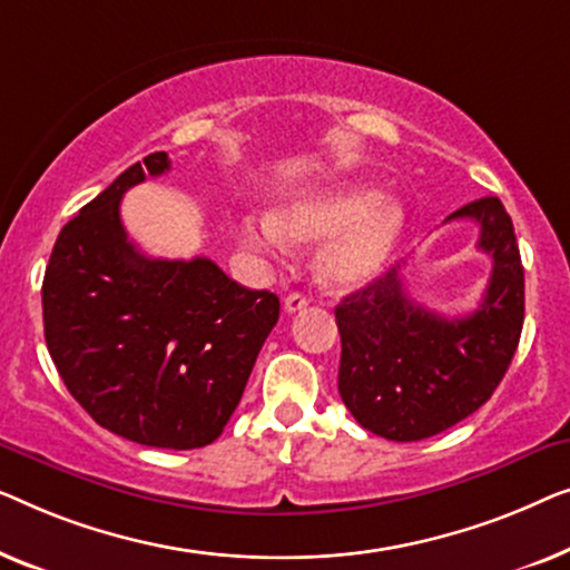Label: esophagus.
Instances as JSON below:
<instances>
[{
  "label": "esophagus",
  "instance_id": "1",
  "mask_svg": "<svg viewBox=\"0 0 570 570\" xmlns=\"http://www.w3.org/2000/svg\"><path fill=\"white\" fill-rule=\"evenodd\" d=\"M307 296L304 294H299V292H294V294H288L286 296V302H284V309L288 312V315H294V312H302L304 307H307Z\"/></svg>",
  "mask_w": 570,
  "mask_h": 570
}]
</instances>
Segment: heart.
I'll return each instance as SVG.
<instances>
[{
  "instance_id": "1",
  "label": "heart",
  "mask_w": 570,
  "mask_h": 570,
  "mask_svg": "<svg viewBox=\"0 0 570 570\" xmlns=\"http://www.w3.org/2000/svg\"><path fill=\"white\" fill-rule=\"evenodd\" d=\"M403 227V206L364 186L325 188L294 198L276 214H245L237 222L245 245L274 255L286 253L288 243L327 239L317 255V276L333 288L372 282L395 253Z\"/></svg>"
}]
</instances>
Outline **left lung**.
<instances>
[{
	"label": "left lung",
	"mask_w": 570,
	"mask_h": 570,
	"mask_svg": "<svg viewBox=\"0 0 570 570\" xmlns=\"http://www.w3.org/2000/svg\"><path fill=\"white\" fill-rule=\"evenodd\" d=\"M452 219L478 222V247L493 258L483 302L442 317L405 292L397 266L335 307L338 392L351 415L390 442H421L475 413L514 358L524 325V268L514 224L495 196Z\"/></svg>",
	"instance_id": "left-lung-1"
}]
</instances>
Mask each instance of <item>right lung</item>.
<instances>
[{
    "mask_svg": "<svg viewBox=\"0 0 570 570\" xmlns=\"http://www.w3.org/2000/svg\"><path fill=\"white\" fill-rule=\"evenodd\" d=\"M167 170L165 151L144 157L63 224L43 276V333L95 423L144 446L198 449L235 413L282 304L214 261L147 258L128 239L124 194Z\"/></svg>",
    "mask_w": 570,
    "mask_h": 570,
    "instance_id": "obj_1",
    "label": "right lung"
}]
</instances>
